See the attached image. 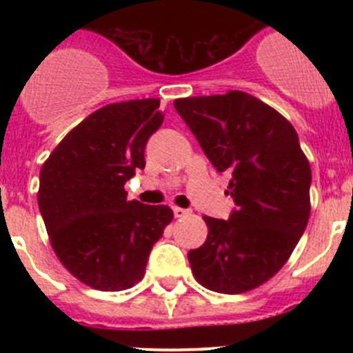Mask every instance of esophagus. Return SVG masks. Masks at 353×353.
<instances>
[{"label":"esophagus","instance_id":"esophagus-1","mask_svg":"<svg viewBox=\"0 0 353 353\" xmlns=\"http://www.w3.org/2000/svg\"><path fill=\"white\" fill-rule=\"evenodd\" d=\"M173 214H174V217H176V219H182V217H187V215L191 214V210H185V208L174 207Z\"/></svg>","mask_w":353,"mask_h":353}]
</instances>
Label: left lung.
Returning a JSON list of instances; mask_svg holds the SVG:
<instances>
[{"label": "left lung", "mask_w": 353, "mask_h": 353, "mask_svg": "<svg viewBox=\"0 0 353 353\" xmlns=\"http://www.w3.org/2000/svg\"><path fill=\"white\" fill-rule=\"evenodd\" d=\"M174 109L212 166L232 176L230 219L205 215V244L187 258L196 281L212 292L244 293L276 276L307 226L311 168L293 125L256 97L176 99Z\"/></svg>", "instance_id": "left-lung-1"}]
</instances>
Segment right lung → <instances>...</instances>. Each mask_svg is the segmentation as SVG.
Returning a JSON list of instances; mask_svg holds the SVG:
<instances>
[{"instance_id": "right-lung-1", "label": "right lung", "mask_w": 353, "mask_h": 353, "mask_svg": "<svg viewBox=\"0 0 353 353\" xmlns=\"http://www.w3.org/2000/svg\"><path fill=\"white\" fill-rule=\"evenodd\" d=\"M159 99L93 111L51 152L40 170L39 208L56 256L101 292L132 288L154 244L173 221L168 205L127 201L123 189L145 168V146L162 125Z\"/></svg>"}]
</instances>
